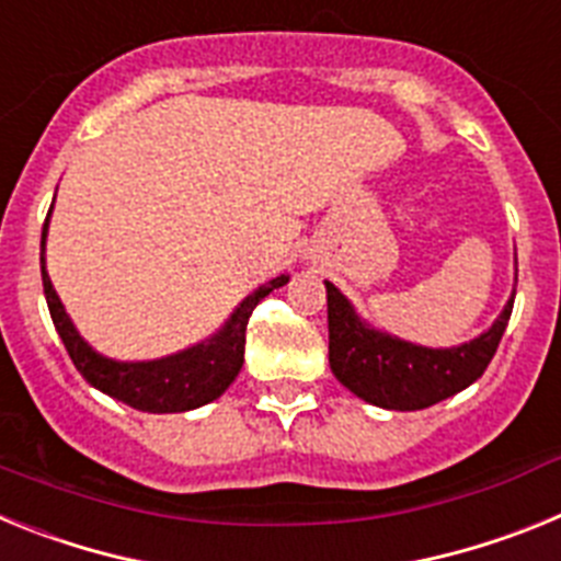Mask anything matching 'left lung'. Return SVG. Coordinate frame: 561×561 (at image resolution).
Segmentation results:
<instances>
[{
	"label": "left lung",
	"instance_id": "1",
	"mask_svg": "<svg viewBox=\"0 0 561 561\" xmlns=\"http://www.w3.org/2000/svg\"><path fill=\"white\" fill-rule=\"evenodd\" d=\"M514 295L500 317L474 340L453 348H427L374 329L362 320L348 297L325 280L329 300V365L331 374L362 401L385 410H424L466 390L489 368L497 351Z\"/></svg>",
	"mask_w": 561,
	"mask_h": 561
}]
</instances>
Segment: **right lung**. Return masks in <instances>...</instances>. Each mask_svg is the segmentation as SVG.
Segmentation results:
<instances>
[{
	"instance_id": "right-lung-1",
	"label": "right lung",
	"mask_w": 561,
	"mask_h": 561,
	"mask_svg": "<svg viewBox=\"0 0 561 561\" xmlns=\"http://www.w3.org/2000/svg\"><path fill=\"white\" fill-rule=\"evenodd\" d=\"M56 202V199H53ZM47 213L42 230V280H44V297H47V309L53 317L58 336H61L64 348H67L69 359L78 368V374L98 388L101 393L112 396V399L123 401L128 408L142 410V413H187L202 404L219 399L232 381H236L238 370L244 365V342H247V323L250 314L272 289H280L289 284V275L272 277L270 284L257 286L252 295H247L241 304L236 306L227 323L221 325L210 340L193 345V348L180 351V354L162 356V359H142V362H121L112 356H103L78 334L76 323L69 320L67 309H64L61 297L53 289V280L47 275V261H44V250H47V230H49Z\"/></svg>"
}]
</instances>
